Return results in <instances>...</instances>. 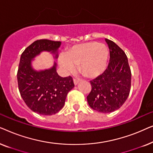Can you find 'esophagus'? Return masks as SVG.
Here are the masks:
<instances>
[{"instance_id":"obj_1","label":"esophagus","mask_w":153,"mask_h":153,"mask_svg":"<svg viewBox=\"0 0 153 153\" xmlns=\"http://www.w3.org/2000/svg\"><path fill=\"white\" fill-rule=\"evenodd\" d=\"M73 81H74V83L75 85H76L79 82V80H78V79H73Z\"/></svg>"}]
</instances>
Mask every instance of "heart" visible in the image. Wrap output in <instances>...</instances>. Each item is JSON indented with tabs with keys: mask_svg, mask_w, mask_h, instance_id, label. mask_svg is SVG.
Segmentation results:
<instances>
[{
	"mask_svg": "<svg viewBox=\"0 0 153 153\" xmlns=\"http://www.w3.org/2000/svg\"><path fill=\"white\" fill-rule=\"evenodd\" d=\"M109 52L103 43L96 42L72 46L66 54L60 56L58 62L66 73H73L79 65L81 74L88 78H95L102 74L107 65Z\"/></svg>",
	"mask_w": 153,
	"mask_h": 153,
	"instance_id": "b5f03b06",
	"label": "heart"
}]
</instances>
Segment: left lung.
<instances>
[{
  "mask_svg": "<svg viewBox=\"0 0 153 153\" xmlns=\"http://www.w3.org/2000/svg\"><path fill=\"white\" fill-rule=\"evenodd\" d=\"M110 50L107 68L91 81L92 90L87 96L88 103L97 111L111 113L123 106L131 88V70L125 52L109 39H105Z\"/></svg>",
  "mask_w": 153,
  "mask_h": 153,
  "instance_id": "8db88e82",
  "label": "left lung"
}]
</instances>
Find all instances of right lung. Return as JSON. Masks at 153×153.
Listing matches in <instances>:
<instances>
[{"instance_id":"right-lung-1","label":"right lung","mask_w":153,"mask_h":153,"mask_svg":"<svg viewBox=\"0 0 153 153\" xmlns=\"http://www.w3.org/2000/svg\"><path fill=\"white\" fill-rule=\"evenodd\" d=\"M61 42L39 39L26 48L20 58L17 72L19 90L28 108L44 116L58 113L64 106L67 95L74 87L70 76L61 77L58 74L57 63L51 68L37 70L33 61L42 52H49L54 59L58 57Z\"/></svg>"}]
</instances>
